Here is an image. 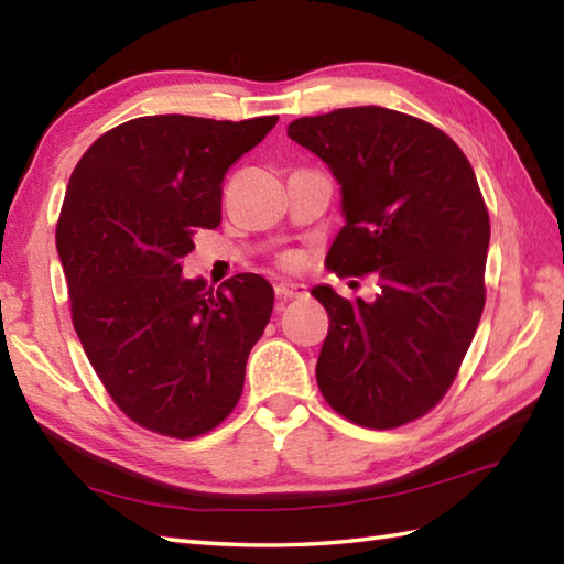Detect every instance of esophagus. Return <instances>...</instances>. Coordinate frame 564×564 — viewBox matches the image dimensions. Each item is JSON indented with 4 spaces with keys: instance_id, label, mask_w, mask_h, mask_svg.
Instances as JSON below:
<instances>
[{
    "instance_id": "34e87169",
    "label": "esophagus",
    "mask_w": 564,
    "mask_h": 564,
    "mask_svg": "<svg viewBox=\"0 0 564 564\" xmlns=\"http://www.w3.org/2000/svg\"><path fill=\"white\" fill-rule=\"evenodd\" d=\"M303 295H307V289L303 283H293V281L275 283V297H279V301H293V297H303Z\"/></svg>"
}]
</instances>
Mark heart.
I'll return each mask as SVG.
<instances>
[{
  "label": "heart",
  "instance_id": "b5f03b06",
  "mask_svg": "<svg viewBox=\"0 0 564 564\" xmlns=\"http://www.w3.org/2000/svg\"><path fill=\"white\" fill-rule=\"evenodd\" d=\"M297 259L295 257H289V259H285V263H289V267H293V263H295Z\"/></svg>",
  "mask_w": 564,
  "mask_h": 564
}]
</instances>
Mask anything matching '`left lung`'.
I'll return each mask as SVG.
<instances>
[{
    "label": "left lung",
    "instance_id": "obj_1",
    "mask_svg": "<svg viewBox=\"0 0 564 564\" xmlns=\"http://www.w3.org/2000/svg\"><path fill=\"white\" fill-rule=\"evenodd\" d=\"M289 138L341 186L329 269L380 285L373 303L313 289L329 315L317 386L354 424L402 426L446 394L480 325L489 215L475 172L443 130L380 106L297 118Z\"/></svg>",
    "mask_w": 564,
    "mask_h": 564
}]
</instances>
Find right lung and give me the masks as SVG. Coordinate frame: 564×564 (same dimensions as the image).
Returning <instances> with one entry per match:
<instances>
[{
	"instance_id": "obj_1",
	"label": "right lung",
	"mask_w": 564,
	"mask_h": 564,
	"mask_svg": "<svg viewBox=\"0 0 564 564\" xmlns=\"http://www.w3.org/2000/svg\"><path fill=\"white\" fill-rule=\"evenodd\" d=\"M279 116H142L104 133L69 176L57 254L72 325L113 402L135 424L194 438L235 410L273 289L237 273L213 291L184 279L200 227L220 225L225 172Z\"/></svg>"
}]
</instances>
